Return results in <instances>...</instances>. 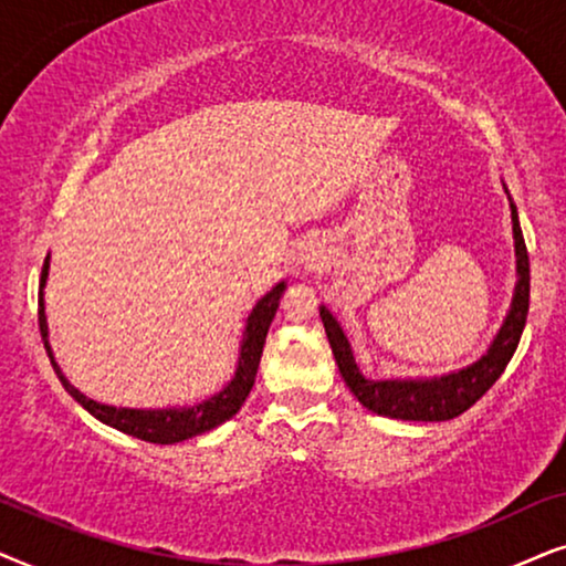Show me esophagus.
I'll return each instance as SVG.
<instances>
[{
	"instance_id": "34e87169",
	"label": "esophagus",
	"mask_w": 566,
	"mask_h": 566,
	"mask_svg": "<svg viewBox=\"0 0 566 566\" xmlns=\"http://www.w3.org/2000/svg\"><path fill=\"white\" fill-rule=\"evenodd\" d=\"M297 261L303 263L305 269H313L315 261H318V253L311 251V248H303V251H300V259H297Z\"/></svg>"
}]
</instances>
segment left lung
Returning a JSON list of instances; mask_svg holds the SVG:
<instances>
[{
	"label": "left lung",
	"instance_id": "1",
	"mask_svg": "<svg viewBox=\"0 0 566 566\" xmlns=\"http://www.w3.org/2000/svg\"><path fill=\"white\" fill-rule=\"evenodd\" d=\"M504 193L510 191L504 188ZM510 217H512V240H515V271L517 282L512 292L510 311L504 315L500 331L489 344V349L481 354L476 361L450 370L442 375H429V378H388L373 380L361 375L357 359H354L352 344L346 338L342 323L336 315L321 305V321L326 328L331 352L338 365V373L354 398L365 406L367 411L378 413L388 419L403 421H448L471 409L489 388L500 380V375L507 367L512 354L517 349L520 336H523L525 318H528V297H531V266L528 251H525L523 230L517 222V207L510 199Z\"/></svg>",
	"mask_w": 566,
	"mask_h": 566
}]
</instances>
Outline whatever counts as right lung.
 I'll use <instances>...</instances> for the list:
<instances>
[{
	"label": "right lung",
	"instance_id": "add662e5",
	"mask_svg": "<svg viewBox=\"0 0 566 566\" xmlns=\"http://www.w3.org/2000/svg\"><path fill=\"white\" fill-rule=\"evenodd\" d=\"M51 269V255H46L41 271V295H38V326H41V338L43 346H46L51 365L62 380L74 401H77L82 409H87L97 421L108 424L118 432L137 437V440L155 442V446H172V442L191 440L196 434L212 432L224 421L235 417L240 406L245 403L248 394H251L255 373H259V361L263 354V344H266V334L271 321H274L279 300H282L284 290H287V282H279L274 290L266 292L259 303L253 305V311L248 313L243 338H240L238 346V361L235 373L228 380V386H222L217 394L201 398V401L186 403V406H163V409H129V406H113V403H101L95 398H87L82 390H77L66 380L62 367L56 365L54 349H51L49 342V318H46V303H43V287H46Z\"/></svg>",
	"mask_w": 566,
	"mask_h": 566
}]
</instances>
